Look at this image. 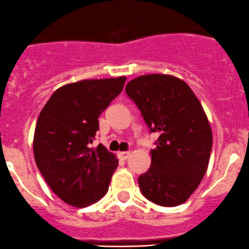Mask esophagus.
<instances>
[{
    "label": "esophagus",
    "mask_w": 249,
    "mask_h": 249,
    "mask_svg": "<svg viewBox=\"0 0 249 249\" xmlns=\"http://www.w3.org/2000/svg\"><path fill=\"white\" fill-rule=\"evenodd\" d=\"M130 156V152L129 151H124V152H119V157L121 160H128Z\"/></svg>",
    "instance_id": "1"
}]
</instances>
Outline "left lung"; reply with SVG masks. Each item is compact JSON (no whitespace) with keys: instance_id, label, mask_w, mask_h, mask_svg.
<instances>
[{"instance_id":"obj_1","label":"left lung","mask_w":249,"mask_h":249,"mask_svg":"<svg viewBox=\"0 0 249 249\" xmlns=\"http://www.w3.org/2000/svg\"><path fill=\"white\" fill-rule=\"evenodd\" d=\"M125 93L140 110L150 133H159L151 166L138 178L151 202L174 207L185 202L207 171L212 130L203 107L184 81L152 73L129 81Z\"/></svg>"}]
</instances>
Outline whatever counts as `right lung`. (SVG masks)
I'll return each instance as SVG.
<instances>
[{
	"label": "right lung",
	"mask_w": 249,
	"mask_h": 249,
	"mask_svg": "<svg viewBox=\"0 0 249 249\" xmlns=\"http://www.w3.org/2000/svg\"><path fill=\"white\" fill-rule=\"evenodd\" d=\"M125 77L83 80L52 94L34 137L37 168L65 203L86 207L107 193L119 160L102 144L93 147L98 117L122 92Z\"/></svg>",
	"instance_id": "1"
}]
</instances>
